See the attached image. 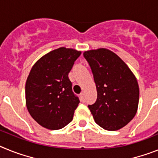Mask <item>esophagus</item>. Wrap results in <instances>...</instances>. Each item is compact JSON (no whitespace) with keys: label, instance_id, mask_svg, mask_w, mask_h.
<instances>
[{"label":"esophagus","instance_id":"obj_1","mask_svg":"<svg viewBox=\"0 0 158 158\" xmlns=\"http://www.w3.org/2000/svg\"><path fill=\"white\" fill-rule=\"evenodd\" d=\"M80 99L82 102H84L85 98H84V93H81L80 94Z\"/></svg>","mask_w":158,"mask_h":158}]
</instances>
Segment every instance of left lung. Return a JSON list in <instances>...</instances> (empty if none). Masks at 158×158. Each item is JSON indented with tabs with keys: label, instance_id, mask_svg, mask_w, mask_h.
I'll return each instance as SVG.
<instances>
[{
	"label": "left lung",
	"instance_id": "8db88e82",
	"mask_svg": "<svg viewBox=\"0 0 158 158\" xmlns=\"http://www.w3.org/2000/svg\"><path fill=\"white\" fill-rule=\"evenodd\" d=\"M97 90V100L88 108L97 124L114 131L127 126L138 111L139 87L135 75L118 55L106 48L83 52Z\"/></svg>",
	"mask_w": 158,
	"mask_h": 158
}]
</instances>
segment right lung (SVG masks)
Masks as SVG:
<instances>
[{
    "label": "right lung",
    "mask_w": 158,
    "mask_h": 158,
    "mask_svg": "<svg viewBox=\"0 0 158 158\" xmlns=\"http://www.w3.org/2000/svg\"><path fill=\"white\" fill-rule=\"evenodd\" d=\"M80 55V51L60 48L32 66L26 80V106L41 127L60 130L73 119L79 99L72 91L68 73Z\"/></svg>",
    "instance_id": "add662e5"
}]
</instances>
